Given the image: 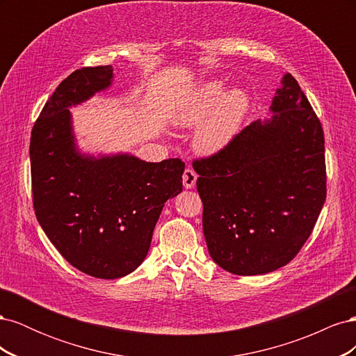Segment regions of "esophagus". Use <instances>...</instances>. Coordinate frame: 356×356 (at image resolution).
<instances>
[{
	"instance_id": "obj_1",
	"label": "esophagus",
	"mask_w": 356,
	"mask_h": 356,
	"mask_svg": "<svg viewBox=\"0 0 356 356\" xmlns=\"http://www.w3.org/2000/svg\"><path fill=\"white\" fill-rule=\"evenodd\" d=\"M197 181V174L191 168H187L182 174V184L188 190V188H195Z\"/></svg>"
}]
</instances>
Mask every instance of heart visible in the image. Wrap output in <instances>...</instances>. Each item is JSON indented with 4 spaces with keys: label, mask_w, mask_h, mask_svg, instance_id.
Here are the masks:
<instances>
[{
    "label": "heart",
    "mask_w": 356,
    "mask_h": 356,
    "mask_svg": "<svg viewBox=\"0 0 356 356\" xmlns=\"http://www.w3.org/2000/svg\"><path fill=\"white\" fill-rule=\"evenodd\" d=\"M250 108L245 90L232 88L222 92V84L208 81L191 93L175 113L172 123L178 127H195L193 145L203 156L221 153L238 135Z\"/></svg>",
    "instance_id": "1"
}]
</instances>
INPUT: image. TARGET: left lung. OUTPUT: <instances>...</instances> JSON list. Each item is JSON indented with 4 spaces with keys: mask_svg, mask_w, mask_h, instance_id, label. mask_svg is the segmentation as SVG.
I'll return each instance as SVG.
<instances>
[{
    "mask_svg": "<svg viewBox=\"0 0 356 356\" xmlns=\"http://www.w3.org/2000/svg\"><path fill=\"white\" fill-rule=\"evenodd\" d=\"M268 111L221 153L193 163L209 255L234 275H264L288 264L327 197L324 132L291 74Z\"/></svg>",
    "mask_w": 356,
    "mask_h": 356,
    "instance_id": "8db88e82",
    "label": "left lung"
}]
</instances>
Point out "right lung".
<instances>
[{
	"instance_id": "right-lung-1",
	"label": "right lung",
	"mask_w": 356,
	"mask_h": 356,
	"mask_svg": "<svg viewBox=\"0 0 356 356\" xmlns=\"http://www.w3.org/2000/svg\"><path fill=\"white\" fill-rule=\"evenodd\" d=\"M111 65L81 68L63 80L32 127L29 159L37 220L80 272L123 277L141 266L165 203L182 191L184 163L129 153H83L70 108L108 90Z\"/></svg>"
}]
</instances>
